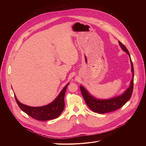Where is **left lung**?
<instances>
[{"mask_svg":"<svg viewBox=\"0 0 146 146\" xmlns=\"http://www.w3.org/2000/svg\"><path fill=\"white\" fill-rule=\"evenodd\" d=\"M119 44L121 48L125 51L128 55L130 56L129 52L126 47L122 43H121L119 41ZM131 58V56H130ZM131 63V70L132 72L133 78L131 81L130 87L125 91L122 95L113 98L108 100H100L97 99L91 96L88 91L82 86H80V90L81 94L84 98L85 102L87 105L93 111L99 113L103 114L111 112L120 109L131 98L133 88V77H134V69L132 64V61L130 58Z\"/></svg>","mask_w":146,"mask_h":146,"instance_id":"obj_1","label":"left lung"}]
</instances>
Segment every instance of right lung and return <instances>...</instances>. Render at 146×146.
<instances>
[{"mask_svg":"<svg viewBox=\"0 0 146 146\" xmlns=\"http://www.w3.org/2000/svg\"><path fill=\"white\" fill-rule=\"evenodd\" d=\"M68 84L60 92L58 97L50 104L41 107H31L23 105L14 97L19 108L30 117L39 121H47L58 118L63 111L65 107L64 96Z\"/></svg>","mask_w":146,"mask_h":146,"instance_id":"1","label":"right lung"}]
</instances>
